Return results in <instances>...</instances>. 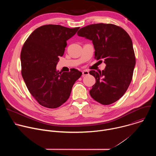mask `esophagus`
<instances>
[{
  "mask_svg": "<svg viewBox=\"0 0 156 156\" xmlns=\"http://www.w3.org/2000/svg\"><path fill=\"white\" fill-rule=\"evenodd\" d=\"M82 73H83V76H86V75H89V72L87 70H84V71H83Z\"/></svg>",
  "mask_w": 156,
  "mask_h": 156,
  "instance_id": "34e87169",
  "label": "esophagus"
}]
</instances>
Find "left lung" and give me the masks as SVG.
Instances as JSON below:
<instances>
[{
  "instance_id": "left-lung-1",
  "label": "left lung",
  "mask_w": 156,
  "mask_h": 156,
  "mask_svg": "<svg viewBox=\"0 0 156 156\" xmlns=\"http://www.w3.org/2000/svg\"><path fill=\"white\" fill-rule=\"evenodd\" d=\"M77 34L92 41L94 58L106 64L102 72H90L96 81L90 91L91 96L103 105L116 102L126 91L136 64L131 37L121 27L104 23L86 26Z\"/></svg>"
}]
</instances>
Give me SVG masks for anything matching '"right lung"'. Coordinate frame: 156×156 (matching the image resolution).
<instances>
[{
  "label": "right lung",
  "instance_id": "obj_1",
  "mask_svg": "<svg viewBox=\"0 0 156 156\" xmlns=\"http://www.w3.org/2000/svg\"><path fill=\"white\" fill-rule=\"evenodd\" d=\"M80 27L47 25L36 29L22 48L21 75L37 102L47 108L60 107L69 98L72 87L82 73L76 69L58 72L56 66L67 44Z\"/></svg>",
  "mask_w": 156,
  "mask_h": 156
}]
</instances>
